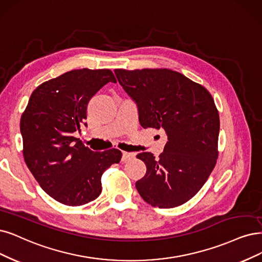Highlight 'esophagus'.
Listing matches in <instances>:
<instances>
[{
	"label": "esophagus",
	"instance_id": "esophagus-1",
	"mask_svg": "<svg viewBox=\"0 0 262 262\" xmlns=\"http://www.w3.org/2000/svg\"><path fill=\"white\" fill-rule=\"evenodd\" d=\"M135 157V153H128V152H122V161L126 162L129 161Z\"/></svg>",
	"mask_w": 262,
	"mask_h": 262
}]
</instances>
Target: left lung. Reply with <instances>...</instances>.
Returning <instances> with one entry per match:
<instances>
[{
  "instance_id": "left-lung-1",
  "label": "left lung",
  "mask_w": 262,
  "mask_h": 262,
  "mask_svg": "<svg viewBox=\"0 0 262 262\" xmlns=\"http://www.w3.org/2000/svg\"><path fill=\"white\" fill-rule=\"evenodd\" d=\"M119 83L136 102L143 128L164 129L167 142L159 159L137 158L147 166L136 182L148 204L172 208L185 204L206 182L218 158L219 114L209 92L169 69H115Z\"/></svg>"
}]
</instances>
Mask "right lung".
<instances>
[{"mask_svg":"<svg viewBox=\"0 0 262 262\" xmlns=\"http://www.w3.org/2000/svg\"><path fill=\"white\" fill-rule=\"evenodd\" d=\"M109 69H79L46 81L32 93L20 120L24 158L38 185L57 202L81 206L99 196L101 176L120 150L95 152L74 137L87 126V105L106 83Z\"/></svg>","mask_w":262,"mask_h":262,"instance_id":"obj_1","label":"right lung"}]
</instances>
